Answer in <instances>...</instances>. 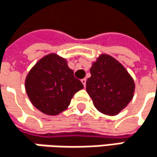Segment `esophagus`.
Here are the masks:
<instances>
[{"mask_svg":"<svg viewBox=\"0 0 157 157\" xmlns=\"http://www.w3.org/2000/svg\"><path fill=\"white\" fill-rule=\"evenodd\" d=\"M81 82H82V84H83V86L85 87V84H86V78H83L81 80Z\"/></svg>","mask_w":157,"mask_h":157,"instance_id":"1","label":"esophagus"}]
</instances>
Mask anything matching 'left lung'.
<instances>
[{
	"label": "left lung",
	"instance_id": "left-lung-1",
	"mask_svg": "<svg viewBox=\"0 0 157 157\" xmlns=\"http://www.w3.org/2000/svg\"><path fill=\"white\" fill-rule=\"evenodd\" d=\"M86 91L94 105L107 115H116L134 97L135 82L126 69L113 57L101 54L93 63Z\"/></svg>",
	"mask_w": 157,
	"mask_h": 157
}]
</instances>
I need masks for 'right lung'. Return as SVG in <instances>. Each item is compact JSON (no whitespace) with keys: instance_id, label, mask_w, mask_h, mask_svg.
<instances>
[{"instance_id":"right-lung-1","label":"right lung","mask_w":157,"mask_h":157,"mask_svg":"<svg viewBox=\"0 0 157 157\" xmlns=\"http://www.w3.org/2000/svg\"><path fill=\"white\" fill-rule=\"evenodd\" d=\"M83 88L67 62L56 53L43 57L25 79V89L32 104L48 115L67 109L75 93Z\"/></svg>"}]
</instances>
